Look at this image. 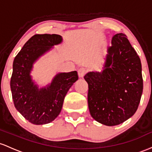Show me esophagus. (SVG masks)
<instances>
[{"label": "esophagus", "instance_id": "34e87169", "mask_svg": "<svg viewBox=\"0 0 152 152\" xmlns=\"http://www.w3.org/2000/svg\"><path fill=\"white\" fill-rule=\"evenodd\" d=\"M87 70L85 68H80V69L78 70V75L80 77H83L85 74H86Z\"/></svg>", "mask_w": 152, "mask_h": 152}]
</instances>
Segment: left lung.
I'll return each instance as SVG.
<instances>
[{"mask_svg": "<svg viewBox=\"0 0 152 152\" xmlns=\"http://www.w3.org/2000/svg\"><path fill=\"white\" fill-rule=\"evenodd\" d=\"M100 72H89L88 103L91 116L113 126L136 113L143 93L140 58L123 33L113 37Z\"/></svg>", "mask_w": 152, "mask_h": 152, "instance_id": "obj_1", "label": "left lung"}]
</instances>
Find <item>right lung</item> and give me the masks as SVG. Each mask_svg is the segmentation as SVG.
<instances>
[{"label":"right lung","instance_id":"right-lung-1","mask_svg":"<svg viewBox=\"0 0 152 152\" xmlns=\"http://www.w3.org/2000/svg\"><path fill=\"white\" fill-rule=\"evenodd\" d=\"M62 40L58 34H36L13 60L11 89L15 108L35 125L49 124L59 115L64 97L78 80L77 71L59 72L50 83L39 88L31 75L37 61Z\"/></svg>","mask_w":152,"mask_h":152}]
</instances>
